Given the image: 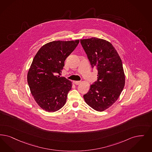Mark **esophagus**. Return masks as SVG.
Wrapping results in <instances>:
<instances>
[{"instance_id": "esophagus-1", "label": "esophagus", "mask_w": 152, "mask_h": 152, "mask_svg": "<svg viewBox=\"0 0 152 152\" xmlns=\"http://www.w3.org/2000/svg\"><path fill=\"white\" fill-rule=\"evenodd\" d=\"M80 83H81L80 81H75V84L76 85H79Z\"/></svg>"}]
</instances>
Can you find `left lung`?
I'll list each match as a JSON object with an SVG mask.
<instances>
[{
  "label": "left lung",
  "mask_w": 152,
  "mask_h": 152,
  "mask_svg": "<svg viewBox=\"0 0 152 152\" xmlns=\"http://www.w3.org/2000/svg\"><path fill=\"white\" fill-rule=\"evenodd\" d=\"M91 68L97 69V80L84 95L86 103L98 111L107 109L119 97L125 84L121 59L108 41L93 37L80 39Z\"/></svg>",
  "instance_id": "left-lung-1"
}]
</instances>
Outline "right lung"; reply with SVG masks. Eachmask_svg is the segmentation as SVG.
Instances as JSON below:
<instances>
[{"instance_id": "right-lung-1", "label": "right lung", "mask_w": 152, "mask_h": 152, "mask_svg": "<svg viewBox=\"0 0 152 152\" xmlns=\"http://www.w3.org/2000/svg\"><path fill=\"white\" fill-rule=\"evenodd\" d=\"M79 40L56 41L46 43L35 55L27 76L31 93L38 104L48 112L61 109L65 104L72 84L61 77L67 57Z\"/></svg>"}]
</instances>
